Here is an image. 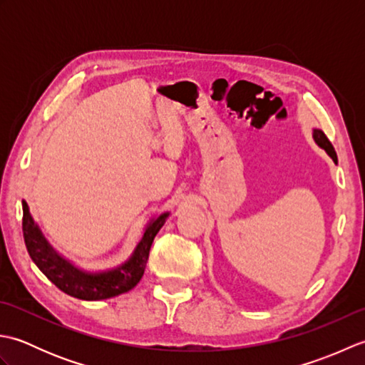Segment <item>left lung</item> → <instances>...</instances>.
Instances as JSON below:
<instances>
[{"mask_svg":"<svg viewBox=\"0 0 365 365\" xmlns=\"http://www.w3.org/2000/svg\"><path fill=\"white\" fill-rule=\"evenodd\" d=\"M314 139H315L317 144H319L320 147H323V149L328 152V155H329V157H331L332 160L337 161V153H336V150H334V147H332L331 141L327 138V135L323 133L322 130H314Z\"/></svg>","mask_w":365,"mask_h":365,"instance_id":"1","label":"left lung"}]
</instances>
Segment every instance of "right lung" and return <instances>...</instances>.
<instances>
[{
	"mask_svg": "<svg viewBox=\"0 0 365 365\" xmlns=\"http://www.w3.org/2000/svg\"><path fill=\"white\" fill-rule=\"evenodd\" d=\"M23 238H25L29 257L38 267V269L58 287L59 290L71 294L73 298L98 301L108 299L125 293L141 281L147 259H149L150 246L155 235L158 234L169 213H163L157 220H152L147 226L144 237L131 259L122 267L106 273H86L71 265L61 255L51 250L46 240L31 218L28 204L23 200Z\"/></svg>",
	"mask_w": 365,
	"mask_h": 365,
	"instance_id": "1",
	"label": "right lung"
}]
</instances>
